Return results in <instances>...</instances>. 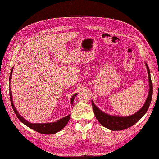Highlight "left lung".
Instances as JSON below:
<instances>
[{
    "label": "left lung",
    "mask_w": 159,
    "mask_h": 159,
    "mask_svg": "<svg viewBox=\"0 0 159 159\" xmlns=\"http://www.w3.org/2000/svg\"><path fill=\"white\" fill-rule=\"evenodd\" d=\"M148 76H149V83H150V91L149 94L147 98L146 103L142 108L137 112L133 115V116H128V117H117L109 116V115L106 114L101 111L98 108L95 104H93V101H92V107L93 109L94 114L98 121L103 126L108 128L111 130H121L126 129L137 123L141 117H142L145 113L147 112L148 108L150 107V104L152 100V92H153V87L152 83L151 78H150V69L148 67V64L146 63Z\"/></svg>",
    "instance_id": "1"
}]
</instances>
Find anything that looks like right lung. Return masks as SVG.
Wrapping results in <instances>:
<instances>
[{
	"label": "right lung",
	"instance_id": "add662e5",
	"mask_svg": "<svg viewBox=\"0 0 159 159\" xmlns=\"http://www.w3.org/2000/svg\"><path fill=\"white\" fill-rule=\"evenodd\" d=\"M12 71L13 68L11 71V73H10V76H9V81L11 80V75H12ZM10 83V82H9ZM76 96V94H74V95L72 97V99H71V104H72L73 100L74 99V97ZM9 96H10V100H11V106L13 108V110L14 111L15 114L16 115V116L18 117V119L22 121L23 124H25L28 127H29L31 129L34 130L35 131L38 132V133H42L43 134H55L57 132L60 131L61 129L65 127L66 125L68 122V121L70 118V115L67 116V117H63L62 119H60L55 122L53 123H46V124H32L29 122L28 121H26V120L24 119V118L20 116V115L17 112V110L15 108L14 105H13V100H12V95H11V89H9Z\"/></svg>",
	"mask_w": 159,
	"mask_h": 159
}]
</instances>
